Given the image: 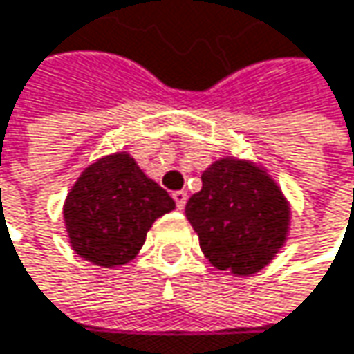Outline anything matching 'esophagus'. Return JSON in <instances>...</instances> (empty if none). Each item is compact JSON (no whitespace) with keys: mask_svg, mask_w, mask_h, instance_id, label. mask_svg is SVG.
Returning a JSON list of instances; mask_svg holds the SVG:
<instances>
[{"mask_svg":"<svg viewBox=\"0 0 354 354\" xmlns=\"http://www.w3.org/2000/svg\"><path fill=\"white\" fill-rule=\"evenodd\" d=\"M171 197H174V201H176V207H178V209L183 212V209H185V205H187V199H189L187 191H176Z\"/></svg>","mask_w":354,"mask_h":354,"instance_id":"34e87169","label":"esophagus"}]
</instances>
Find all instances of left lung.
I'll list each match as a JSON object with an SVG mask.
<instances>
[{
	"mask_svg": "<svg viewBox=\"0 0 354 354\" xmlns=\"http://www.w3.org/2000/svg\"><path fill=\"white\" fill-rule=\"evenodd\" d=\"M187 207L209 263L228 276L261 272L288 241L292 209L270 171L236 155L216 159Z\"/></svg>",
	"mask_w": 354,
	"mask_h": 354,
	"instance_id": "left-lung-1",
	"label": "left lung"
}]
</instances>
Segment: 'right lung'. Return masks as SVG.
<instances>
[{
	"instance_id": "right-lung-1",
	"label": "right lung",
	"mask_w": 354,
	"mask_h": 354,
	"mask_svg": "<svg viewBox=\"0 0 354 354\" xmlns=\"http://www.w3.org/2000/svg\"><path fill=\"white\" fill-rule=\"evenodd\" d=\"M174 209V199L136 159L115 151L80 171L64 201V226L78 257L99 268H122L138 255L155 220Z\"/></svg>"
}]
</instances>
